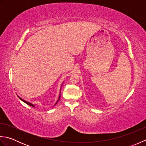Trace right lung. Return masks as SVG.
<instances>
[{
	"instance_id": "right-lung-1",
	"label": "right lung",
	"mask_w": 146,
	"mask_h": 146,
	"mask_svg": "<svg viewBox=\"0 0 146 146\" xmlns=\"http://www.w3.org/2000/svg\"><path fill=\"white\" fill-rule=\"evenodd\" d=\"M62 85H63V84H62ZM20 99H21V100H22V101H23L24 102V103H26V104H27V105H30V106H32V107H35V105H33V104H31V103H29V102H27V101H26V100H23V99H22L21 98H20L19 97H18ZM60 96H59V98H58V101H57V102H56V103L55 104V105L57 103H58V102L59 101V100H60Z\"/></svg>"
}]
</instances>
